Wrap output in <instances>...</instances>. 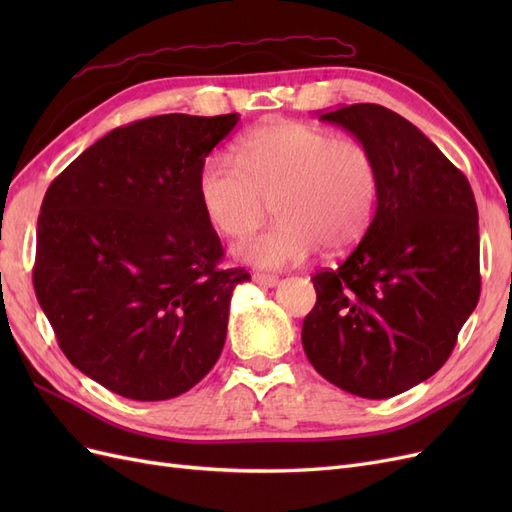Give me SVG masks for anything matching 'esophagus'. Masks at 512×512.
<instances>
[{
  "label": "esophagus",
  "mask_w": 512,
  "mask_h": 512,
  "mask_svg": "<svg viewBox=\"0 0 512 512\" xmlns=\"http://www.w3.org/2000/svg\"><path fill=\"white\" fill-rule=\"evenodd\" d=\"M252 280H254L258 286H265V288H275L277 284H280V277H277V275H269V273H254Z\"/></svg>",
  "instance_id": "esophagus-1"
}]
</instances>
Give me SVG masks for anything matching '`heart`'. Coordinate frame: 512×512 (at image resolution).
Wrapping results in <instances>:
<instances>
[{
	"label": "heart",
	"mask_w": 512,
	"mask_h": 512,
	"mask_svg": "<svg viewBox=\"0 0 512 512\" xmlns=\"http://www.w3.org/2000/svg\"><path fill=\"white\" fill-rule=\"evenodd\" d=\"M198 200L224 237H245L269 203L277 222L241 241L235 254L262 269L297 267L318 247L327 254L359 243L374 220L380 173L363 143L307 126L271 121L235 145V160L213 153L198 170Z\"/></svg>",
	"instance_id": "obj_1"
}]
</instances>
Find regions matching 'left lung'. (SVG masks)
Listing matches in <instances>:
<instances>
[{"label":"left lung","mask_w":512,"mask_h":512,"mask_svg":"<svg viewBox=\"0 0 512 512\" xmlns=\"http://www.w3.org/2000/svg\"><path fill=\"white\" fill-rule=\"evenodd\" d=\"M320 119L374 153L380 190L361 243L312 277L303 350L339 389L395 397L446 363L478 303L476 200L466 175L389 108L350 104Z\"/></svg>","instance_id":"obj_1"}]
</instances>
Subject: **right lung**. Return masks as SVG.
Listing matches in <instances>:
<instances>
[{"instance_id": "add662e5", "label": "right lung", "mask_w": 512, "mask_h": 512, "mask_svg": "<svg viewBox=\"0 0 512 512\" xmlns=\"http://www.w3.org/2000/svg\"><path fill=\"white\" fill-rule=\"evenodd\" d=\"M239 115L170 113L115 128L44 194L34 288L68 361L104 389L162 401L203 380L226 342L230 297L198 170Z\"/></svg>"}]
</instances>
